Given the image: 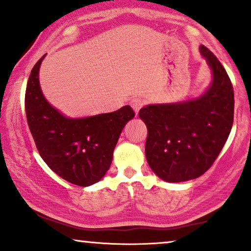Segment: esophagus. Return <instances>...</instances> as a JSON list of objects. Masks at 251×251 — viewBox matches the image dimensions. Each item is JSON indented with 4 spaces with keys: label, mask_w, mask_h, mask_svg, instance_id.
Instances as JSON below:
<instances>
[{
    "label": "esophagus",
    "mask_w": 251,
    "mask_h": 251,
    "mask_svg": "<svg viewBox=\"0 0 251 251\" xmlns=\"http://www.w3.org/2000/svg\"><path fill=\"white\" fill-rule=\"evenodd\" d=\"M144 103H146V100L141 97H135L130 100V105H132V108L134 109V111H135L136 114L139 112L140 109L143 107Z\"/></svg>",
    "instance_id": "esophagus-1"
}]
</instances>
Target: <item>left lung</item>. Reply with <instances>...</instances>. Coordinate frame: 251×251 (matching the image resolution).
Masks as SVG:
<instances>
[{
    "instance_id": "obj_1",
    "label": "left lung",
    "mask_w": 251,
    "mask_h": 251,
    "mask_svg": "<svg viewBox=\"0 0 251 251\" xmlns=\"http://www.w3.org/2000/svg\"><path fill=\"white\" fill-rule=\"evenodd\" d=\"M199 50L213 75L208 89L199 98L148 104L139 112L148 128V164L166 182L190 181L207 172L232 128L234 93L231 80L216 56L203 45Z\"/></svg>"
}]
</instances>
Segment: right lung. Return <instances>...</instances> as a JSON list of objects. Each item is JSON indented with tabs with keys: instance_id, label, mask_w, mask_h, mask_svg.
<instances>
[{
	"instance_id": "obj_1",
	"label": "right lung",
	"mask_w": 251,
	"mask_h": 251,
	"mask_svg": "<svg viewBox=\"0 0 251 251\" xmlns=\"http://www.w3.org/2000/svg\"><path fill=\"white\" fill-rule=\"evenodd\" d=\"M38 60L28 78L25 108L38 152L56 175L75 185L90 186L110 168L123 128L133 119L125 105L114 112L87 117H67L49 103L40 85Z\"/></svg>"
}]
</instances>
